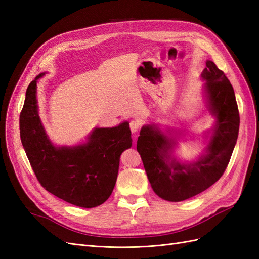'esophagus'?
Masks as SVG:
<instances>
[{
  "instance_id": "1",
  "label": "esophagus",
  "mask_w": 259,
  "mask_h": 259,
  "mask_svg": "<svg viewBox=\"0 0 259 259\" xmlns=\"http://www.w3.org/2000/svg\"><path fill=\"white\" fill-rule=\"evenodd\" d=\"M130 127H131L132 133H137L138 130L140 128V122H138V121H132L130 123Z\"/></svg>"
}]
</instances>
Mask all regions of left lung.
<instances>
[{
    "label": "left lung",
    "instance_id": "8db88e82",
    "mask_svg": "<svg viewBox=\"0 0 259 259\" xmlns=\"http://www.w3.org/2000/svg\"><path fill=\"white\" fill-rule=\"evenodd\" d=\"M202 77L210 112L216 116L206 153L192 163L170 158L175 142L153 125H146L137 140L139 152L153 191L163 200L180 202L197 195L223 176L236 146L240 115L231 83L213 61H206Z\"/></svg>",
    "mask_w": 259,
    "mask_h": 259
}]
</instances>
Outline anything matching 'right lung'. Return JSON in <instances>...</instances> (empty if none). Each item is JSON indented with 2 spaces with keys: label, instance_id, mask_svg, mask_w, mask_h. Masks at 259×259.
Instances as JSON below:
<instances>
[{
  "label": "right lung",
  "instance_id": "obj_1",
  "mask_svg": "<svg viewBox=\"0 0 259 259\" xmlns=\"http://www.w3.org/2000/svg\"><path fill=\"white\" fill-rule=\"evenodd\" d=\"M43 75L29 84L19 117L20 139L31 167L44 189L57 198L80 207L98 206L111 195L120 155L132 146L130 124L95 128L83 145L55 147L37 112L36 82Z\"/></svg>",
  "mask_w": 259,
  "mask_h": 259
}]
</instances>
